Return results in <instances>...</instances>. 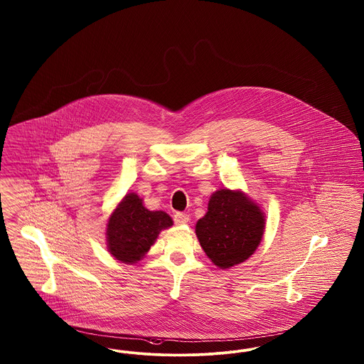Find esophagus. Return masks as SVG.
Wrapping results in <instances>:
<instances>
[{"mask_svg":"<svg viewBox=\"0 0 364 364\" xmlns=\"http://www.w3.org/2000/svg\"><path fill=\"white\" fill-rule=\"evenodd\" d=\"M173 219H175V223L177 226H181V225H187L188 223L189 215L186 214V213H176Z\"/></svg>","mask_w":364,"mask_h":364,"instance_id":"1","label":"esophagus"}]
</instances>
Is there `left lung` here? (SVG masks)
Instances as JSON below:
<instances>
[{
	"label": "left lung",
	"instance_id": "1",
	"mask_svg": "<svg viewBox=\"0 0 364 364\" xmlns=\"http://www.w3.org/2000/svg\"><path fill=\"white\" fill-rule=\"evenodd\" d=\"M265 232V214L241 189L220 188L208 200L195 233L207 257L220 269L247 262Z\"/></svg>",
	"mask_w": 364,
	"mask_h": 364
}]
</instances>
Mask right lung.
<instances>
[{"label": "right lung", "mask_w": 364, "mask_h": 364, "mask_svg": "<svg viewBox=\"0 0 364 364\" xmlns=\"http://www.w3.org/2000/svg\"><path fill=\"white\" fill-rule=\"evenodd\" d=\"M172 225L165 211H150L138 193L129 192L107 220V249L117 262L132 265L145 257L161 232Z\"/></svg>", "instance_id": "right-lung-1"}]
</instances>
